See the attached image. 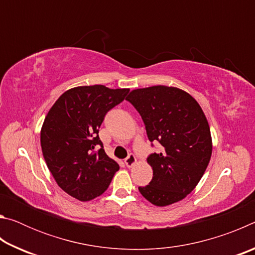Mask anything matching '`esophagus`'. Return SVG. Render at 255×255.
I'll use <instances>...</instances> for the list:
<instances>
[{
	"mask_svg": "<svg viewBox=\"0 0 255 255\" xmlns=\"http://www.w3.org/2000/svg\"><path fill=\"white\" fill-rule=\"evenodd\" d=\"M135 163H136V157H135V155H133L132 153L129 154L128 156H127V158L125 159V164H126L128 167H131Z\"/></svg>",
	"mask_w": 255,
	"mask_h": 255,
	"instance_id": "obj_1",
	"label": "esophagus"
}]
</instances>
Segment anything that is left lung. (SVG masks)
Instances as JSON below:
<instances>
[{
	"label": "left lung",
	"instance_id": "8db88e82",
	"mask_svg": "<svg viewBox=\"0 0 255 255\" xmlns=\"http://www.w3.org/2000/svg\"><path fill=\"white\" fill-rule=\"evenodd\" d=\"M143 119L146 133L156 153L147 162L153 178L138 190L155 206H167L187 197L204 175L210 161L208 122L198 102L176 88L156 85L133 90L126 99Z\"/></svg>",
	"mask_w": 255,
	"mask_h": 255
}]
</instances>
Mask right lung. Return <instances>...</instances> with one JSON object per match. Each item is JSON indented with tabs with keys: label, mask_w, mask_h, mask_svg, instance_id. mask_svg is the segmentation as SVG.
<instances>
[{
	"label": "right lung",
	"mask_w": 255,
	"mask_h": 255,
	"mask_svg": "<svg viewBox=\"0 0 255 255\" xmlns=\"http://www.w3.org/2000/svg\"><path fill=\"white\" fill-rule=\"evenodd\" d=\"M128 92L103 85L79 86L63 93L46 116L40 132L42 155L57 184L76 199L89 201L102 195L119 170L105 152L99 128Z\"/></svg>",
	"instance_id": "1"
}]
</instances>
